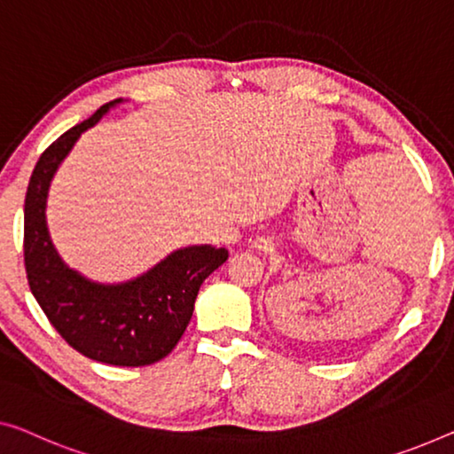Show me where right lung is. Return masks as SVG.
Segmentation results:
<instances>
[{"label": "right lung", "mask_w": 454, "mask_h": 454, "mask_svg": "<svg viewBox=\"0 0 454 454\" xmlns=\"http://www.w3.org/2000/svg\"><path fill=\"white\" fill-rule=\"evenodd\" d=\"M118 104L121 99L101 106L40 154L24 201V265L32 295L73 348L106 364L145 367L165 358L184 336L201 283L224 265L228 250L177 248L121 283L91 281L60 259L46 224L51 181L81 134Z\"/></svg>", "instance_id": "right-lung-1"}]
</instances>
